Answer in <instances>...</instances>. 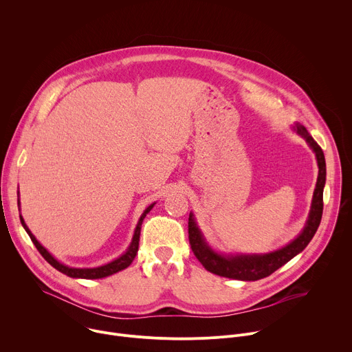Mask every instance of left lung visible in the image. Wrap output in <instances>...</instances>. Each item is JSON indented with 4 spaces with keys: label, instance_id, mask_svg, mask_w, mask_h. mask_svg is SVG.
I'll list each match as a JSON object with an SVG mask.
<instances>
[{
    "label": "left lung",
    "instance_id": "obj_1",
    "mask_svg": "<svg viewBox=\"0 0 352 352\" xmlns=\"http://www.w3.org/2000/svg\"><path fill=\"white\" fill-rule=\"evenodd\" d=\"M295 133H298L300 138H304L308 143V146L312 148V152L316 156L319 174L316 186L314 190L312 205L311 210L307 219V223L298 234L296 238H294L289 243L285 246L273 250V252L267 254H220L214 250L206 241L204 232L200 231L193 213H189V221H188V234H189V243L192 248V252L195 254L196 259L204 265V267L217 276L234 278V280H242V281H256L261 278H265L274 273L277 269L284 266L287 262H289L294 256L302 252L307 248V245L314 238L315 232L318 231V227L322 220L323 213V188L326 184V160L323 150L320 146L314 140V138L309 135L307 128L300 125L299 122H294L291 126Z\"/></svg>",
    "mask_w": 352,
    "mask_h": 352
}]
</instances>
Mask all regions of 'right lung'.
I'll return each mask as SVG.
<instances>
[{
  "instance_id": "obj_1",
  "label": "right lung",
  "mask_w": 352,
  "mask_h": 352,
  "mask_svg": "<svg viewBox=\"0 0 352 352\" xmlns=\"http://www.w3.org/2000/svg\"><path fill=\"white\" fill-rule=\"evenodd\" d=\"M155 205H156V204H152L148 208H146L144 212L142 213V216H140V219H139V221H138V224H136V228H135V231H133L132 241H131V243H129V246H128V249L125 250V252H124L121 256H118L117 259H114V261H111V262H109V263H106V265L97 266V267H69V266H67V265L58 262V261H57L52 254H50L48 250L36 239V236L32 234V231H30L29 227L26 226V223H25L22 214H19V219H21V223H22L25 231L29 234L32 242L34 243V246L37 248V250L41 254V256H43L50 265H52L54 269H57L58 272H61V273H64V274H67L68 277H72V278H87V280H93V278H104V277H109V276H111V274H116V273H118V272L126 269V267L133 262V259H135V256H136V254H138V248H139V236H140L142 223H143L146 214L153 209ZM18 206H19V210H21V202H19V199H18Z\"/></svg>"
}]
</instances>
